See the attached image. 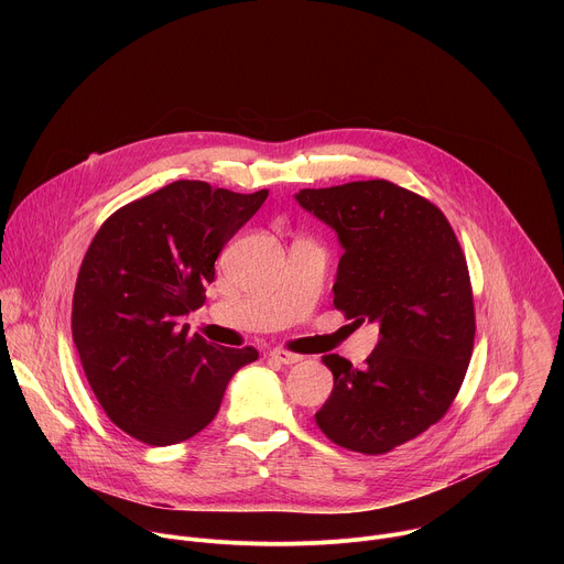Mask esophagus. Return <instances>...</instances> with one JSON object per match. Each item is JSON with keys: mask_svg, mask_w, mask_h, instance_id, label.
<instances>
[{"mask_svg": "<svg viewBox=\"0 0 564 564\" xmlns=\"http://www.w3.org/2000/svg\"><path fill=\"white\" fill-rule=\"evenodd\" d=\"M270 357L283 366H292V364H299L301 361V355H294V352H288L283 348H274L270 350Z\"/></svg>", "mask_w": 564, "mask_h": 564, "instance_id": "34e87169", "label": "esophagus"}]
</instances>
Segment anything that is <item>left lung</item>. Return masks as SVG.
<instances>
[{
	"instance_id": "1",
	"label": "left lung",
	"mask_w": 564,
	"mask_h": 564,
	"mask_svg": "<svg viewBox=\"0 0 564 564\" xmlns=\"http://www.w3.org/2000/svg\"><path fill=\"white\" fill-rule=\"evenodd\" d=\"M294 198L344 248L335 307L381 335L361 370L339 355L321 357L335 386L316 426L348 451L388 453L440 422L464 381L475 339L466 259L446 216L388 181Z\"/></svg>"
}]
</instances>
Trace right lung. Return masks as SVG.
Masks as SVG:
<instances>
[{"mask_svg":"<svg viewBox=\"0 0 564 564\" xmlns=\"http://www.w3.org/2000/svg\"><path fill=\"white\" fill-rule=\"evenodd\" d=\"M176 181L111 214L79 268L70 328L91 390L131 437L170 446L218 413L234 372L259 359L189 335L183 318L205 303L227 240L265 203Z\"/></svg>","mask_w":564,"mask_h":564,"instance_id":"1","label":"right lung"}]
</instances>
